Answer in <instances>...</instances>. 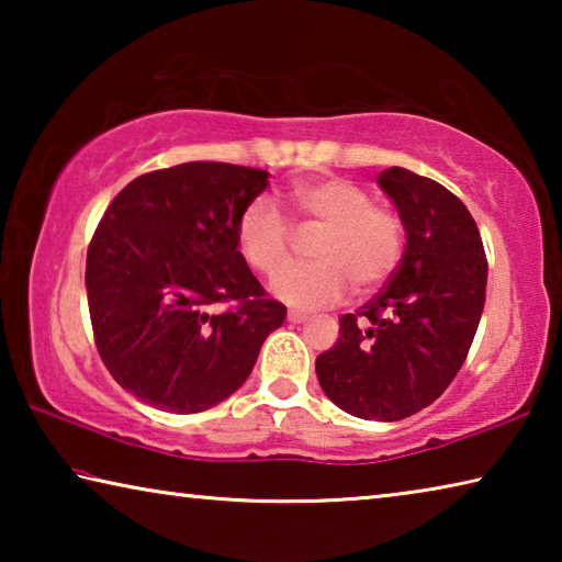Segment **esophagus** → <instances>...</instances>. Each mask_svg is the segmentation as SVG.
Instances as JSON below:
<instances>
[{
    "label": "esophagus",
    "mask_w": 562,
    "mask_h": 562,
    "mask_svg": "<svg viewBox=\"0 0 562 562\" xmlns=\"http://www.w3.org/2000/svg\"><path fill=\"white\" fill-rule=\"evenodd\" d=\"M288 322H292V325H302V322H307V315H304V312H297V310H290Z\"/></svg>",
    "instance_id": "esophagus-1"
}]
</instances>
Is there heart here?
Returning a JSON list of instances; mask_svg holds the SVG:
<instances>
[{
  "mask_svg": "<svg viewBox=\"0 0 562 562\" xmlns=\"http://www.w3.org/2000/svg\"><path fill=\"white\" fill-rule=\"evenodd\" d=\"M302 221L322 231L315 265H288L272 278V292L297 310L339 302L349 290L374 292L392 278L404 252V225L372 193L349 178L307 180L292 190ZM245 262L272 274L290 258L292 227L270 198H255L237 221Z\"/></svg>",
  "mask_w": 562,
  "mask_h": 562,
  "instance_id": "obj_1",
  "label": "heart"
}]
</instances>
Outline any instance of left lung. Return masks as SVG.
<instances>
[{"instance_id": "8db88e82", "label": "left lung", "mask_w": 562, "mask_h": 562, "mask_svg": "<svg viewBox=\"0 0 562 562\" xmlns=\"http://www.w3.org/2000/svg\"><path fill=\"white\" fill-rule=\"evenodd\" d=\"M404 225L406 245L386 288L315 361L322 392L367 422L422 412L459 374L486 302L488 262L473 217L451 190L406 168L376 178Z\"/></svg>"}]
</instances>
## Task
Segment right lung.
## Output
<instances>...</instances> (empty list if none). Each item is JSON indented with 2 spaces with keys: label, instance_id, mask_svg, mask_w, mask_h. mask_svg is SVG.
Masks as SVG:
<instances>
[{
  "label": "right lung",
  "instance_id": "1",
  "mask_svg": "<svg viewBox=\"0 0 562 562\" xmlns=\"http://www.w3.org/2000/svg\"><path fill=\"white\" fill-rule=\"evenodd\" d=\"M268 170L193 160L154 170L113 198L87 255L99 355L116 382L170 414L205 412L250 376L284 304L237 250V221ZM236 307L217 316L215 303Z\"/></svg>",
  "mask_w": 562,
  "mask_h": 562
}]
</instances>
